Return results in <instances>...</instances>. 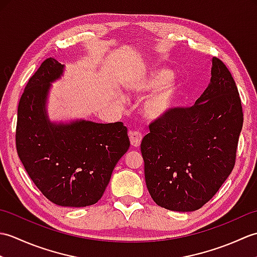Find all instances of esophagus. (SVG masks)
I'll use <instances>...</instances> for the list:
<instances>
[{
    "label": "esophagus",
    "instance_id": "obj_1",
    "mask_svg": "<svg viewBox=\"0 0 257 257\" xmlns=\"http://www.w3.org/2000/svg\"><path fill=\"white\" fill-rule=\"evenodd\" d=\"M129 138L130 143H132L134 147H139L141 144V140H143V134L139 132H130Z\"/></svg>",
    "mask_w": 257,
    "mask_h": 257
}]
</instances>
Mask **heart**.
I'll return each instance as SVG.
<instances>
[{"label":"heart","mask_w":257,"mask_h":257,"mask_svg":"<svg viewBox=\"0 0 257 257\" xmlns=\"http://www.w3.org/2000/svg\"><path fill=\"white\" fill-rule=\"evenodd\" d=\"M128 89L136 95L154 90L144 101L143 111L149 119H159L177 105L181 86L170 69L155 67L134 78L128 84Z\"/></svg>","instance_id":"heart-1"}]
</instances>
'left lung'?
Returning <instances> with one entry per match:
<instances>
[{
	"instance_id": "8db88e82",
	"label": "left lung",
	"mask_w": 257,
	"mask_h": 257,
	"mask_svg": "<svg viewBox=\"0 0 257 257\" xmlns=\"http://www.w3.org/2000/svg\"><path fill=\"white\" fill-rule=\"evenodd\" d=\"M211 84L193 106L174 108L149 124L141 141L145 178L158 205L201 209L230 176L243 125L241 98L230 70L212 59Z\"/></svg>"
}]
</instances>
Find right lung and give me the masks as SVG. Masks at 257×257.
Here are the masks:
<instances>
[{
    "label": "right lung",
    "mask_w": 257,
    "mask_h": 257,
    "mask_svg": "<svg viewBox=\"0 0 257 257\" xmlns=\"http://www.w3.org/2000/svg\"><path fill=\"white\" fill-rule=\"evenodd\" d=\"M63 67L50 57L27 81L19 102L15 144L27 174L44 196L57 205L81 207L101 198L130 141L122 122L48 121L46 95Z\"/></svg>",
    "instance_id": "obj_1"
}]
</instances>
